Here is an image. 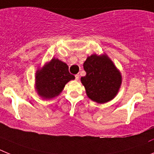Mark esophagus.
I'll list each match as a JSON object with an SVG mask.
<instances>
[{"label": "esophagus", "instance_id": "1", "mask_svg": "<svg viewBox=\"0 0 154 154\" xmlns=\"http://www.w3.org/2000/svg\"><path fill=\"white\" fill-rule=\"evenodd\" d=\"M79 78H80V76H79V74H76V75H75V79H76V80H78Z\"/></svg>", "mask_w": 154, "mask_h": 154}]
</instances>
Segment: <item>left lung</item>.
<instances>
[{
    "label": "left lung",
    "instance_id": "left-lung-1",
    "mask_svg": "<svg viewBox=\"0 0 154 154\" xmlns=\"http://www.w3.org/2000/svg\"><path fill=\"white\" fill-rule=\"evenodd\" d=\"M84 69L87 74L80 81L91 100L105 103L117 96L122 84L121 73L106 54L87 57Z\"/></svg>",
    "mask_w": 154,
    "mask_h": 154
}]
</instances>
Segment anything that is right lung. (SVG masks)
<instances>
[{"instance_id":"obj_1","label":"right lung","mask_w":154,"mask_h":154,"mask_svg":"<svg viewBox=\"0 0 154 154\" xmlns=\"http://www.w3.org/2000/svg\"><path fill=\"white\" fill-rule=\"evenodd\" d=\"M74 79L67 63L54 57L37 70L34 88L41 98L51 100L59 96L65 85Z\"/></svg>"}]
</instances>
